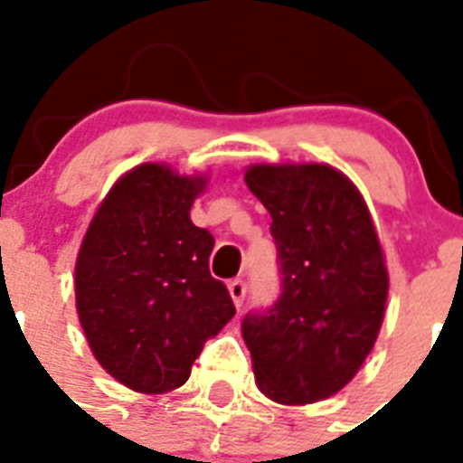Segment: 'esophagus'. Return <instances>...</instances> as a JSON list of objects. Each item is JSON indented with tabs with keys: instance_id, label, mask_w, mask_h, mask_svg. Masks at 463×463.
I'll return each instance as SVG.
<instances>
[{
	"instance_id": "obj_1",
	"label": "esophagus",
	"mask_w": 463,
	"mask_h": 463,
	"mask_svg": "<svg viewBox=\"0 0 463 463\" xmlns=\"http://www.w3.org/2000/svg\"><path fill=\"white\" fill-rule=\"evenodd\" d=\"M228 293H231L235 307H242V300L247 296V283L242 279H235V281L228 283Z\"/></svg>"
}]
</instances>
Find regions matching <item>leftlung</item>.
Listing matches in <instances>:
<instances>
[{
  "label": "left lung",
  "mask_w": 463,
  "mask_h": 463,
  "mask_svg": "<svg viewBox=\"0 0 463 463\" xmlns=\"http://www.w3.org/2000/svg\"><path fill=\"white\" fill-rule=\"evenodd\" d=\"M271 213L281 296L247 312L242 338L269 399L315 403L355 377L380 334L389 276L363 196L329 165H252Z\"/></svg>",
  "instance_id": "8db88e82"
}]
</instances>
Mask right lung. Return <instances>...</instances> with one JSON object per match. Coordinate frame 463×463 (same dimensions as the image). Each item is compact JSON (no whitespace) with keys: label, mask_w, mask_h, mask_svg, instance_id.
I'll return each mask as SVG.
<instances>
[{"label":"right lung","mask_w":463,"mask_h":463,"mask_svg":"<svg viewBox=\"0 0 463 463\" xmlns=\"http://www.w3.org/2000/svg\"><path fill=\"white\" fill-rule=\"evenodd\" d=\"M203 177L144 163L115 182L76 260V309L96 360L125 387H182L235 315L209 271L213 235L189 221Z\"/></svg>","instance_id":"add662e5"}]
</instances>
